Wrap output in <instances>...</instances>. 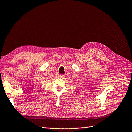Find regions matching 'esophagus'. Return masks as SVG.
<instances>
[{
  "label": "esophagus",
  "instance_id": "34e87169",
  "mask_svg": "<svg viewBox=\"0 0 132 132\" xmlns=\"http://www.w3.org/2000/svg\"><path fill=\"white\" fill-rule=\"evenodd\" d=\"M58 77H59V78H64L65 76L64 75H59Z\"/></svg>",
  "mask_w": 132,
  "mask_h": 132
}]
</instances>
